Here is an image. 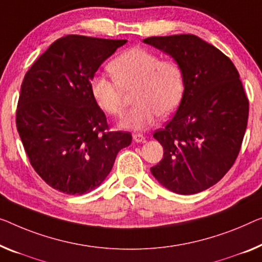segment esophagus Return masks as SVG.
Segmentation results:
<instances>
[{"mask_svg":"<svg viewBox=\"0 0 262 262\" xmlns=\"http://www.w3.org/2000/svg\"><path fill=\"white\" fill-rule=\"evenodd\" d=\"M133 139H134L135 142H143L144 141V135L141 134V133H135V134H133Z\"/></svg>","mask_w":262,"mask_h":262,"instance_id":"obj_1","label":"esophagus"}]
</instances>
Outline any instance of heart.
Returning <instances> with one entry per match:
<instances>
[{
  "instance_id": "heart-1",
  "label": "heart",
  "mask_w": 262,
  "mask_h": 262,
  "mask_svg": "<svg viewBox=\"0 0 262 262\" xmlns=\"http://www.w3.org/2000/svg\"><path fill=\"white\" fill-rule=\"evenodd\" d=\"M114 79L94 75L89 91L100 109L112 116L123 111V90L135 87L136 103L121 120V127L141 130L151 126L158 116L177 111L185 92V73L175 60H161L150 50L134 47L121 53L108 66Z\"/></svg>"
}]
</instances>
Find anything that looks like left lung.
I'll return each instance as SVG.
<instances>
[{"label":"left lung","instance_id":"1","mask_svg":"<svg viewBox=\"0 0 262 262\" xmlns=\"http://www.w3.org/2000/svg\"><path fill=\"white\" fill-rule=\"evenodd\" d=\"M182 66L185 92L177 113L156 130L163 159L150 168L178 194L202 192L225 177L239 155L249 103L233 62L192 34L143 40Z\"/></svg>","mask_w":262,"mask_h":262}]
</instances>
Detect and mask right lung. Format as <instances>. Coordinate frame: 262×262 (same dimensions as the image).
Segmentation results:
<instances>
[{"label": "right lung", "instance_id": "1", "mask_svg": "<svg viewBox=\"0 0 262 262\" xmlns=\"http://www.w3.org/2000/svg\"><path fill=\"white\" fill-rule=\"evenodd\" d=\"M127 40L67 35L58 38L26 73L16 127L30 165L54 189L89 193L111 173L129 132H111L89 81Z\"/></svg>", "mask_w": 262, "mask_h": 262}]
</instances>
